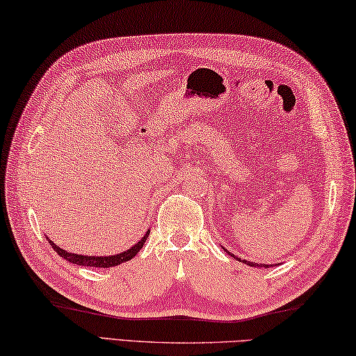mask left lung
Listing matches in <instances>:
<instances>
[{
  "instance_id": "obj_1",
  "label": "left lung",
  "mask_w": 356,
  "mask_h": 356,
  "mask_svg": "<svg viewBox=\"0 0 356 356\" xmlns=\"http://www.w3.org/2000/svg\"><path fill=\"white\" fill-rule=\"evenodd\" d=\"M240 260V259H238ZM245 261V264H250L251 266H259V268H268V266H270V265H265V264H254V261H248V260H243Z\"/></svg>"
}]
</instances>
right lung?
Returning <instances> with one entry per match:
<instances>
[{
	"mask_svg": "<svg viewBox=\"0 0 356 356\" xmlns=\"http://www.w3.org/2000/svg\"><path fill=\"white\" fill-rule=\"evenodd\" d=\"M147 237H149V232L145 234V236L143 237V240L138 241V243L135 246H131L129 251L125 252H120V254H116V256H110V257H91V256H80V254H72V252H66L65 250H62V248H58L56 243H52L51 240H48L51 246L54 248V251H56L58 256H62L65 260L71 261V264H76V265H82V266H96V268H110V266H116V265H120L122 261H127V260H131L133 257L136 256V254L139 252L140 248H143V245L145 243Z\"/></svg>",
	"mask_w": 356,
	"mask_h": 356,
	"instance_id": "1",
	"label": "right lung"
}]
</instances>
